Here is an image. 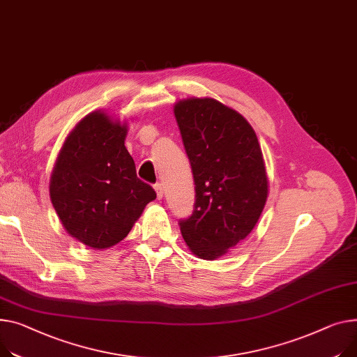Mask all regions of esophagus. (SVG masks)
Wrapping results in <instances>:
<instances>
[{
    "label": "esophagus",
    "instance_id": "1",
    "mask_svg": "<svg viewBox=\"0 0 357 357\" xmlns=\"http://www.w3.org/2000/svg\"><path fill=\"white\" fill-rule=\"evenodd\" d=\"M153 188H155V191H156L158 199H162V197H163V186H162V183H156Z\"/></svg>",
    "mask_w": 357,
    "mask_h": 357
}]
</instances>
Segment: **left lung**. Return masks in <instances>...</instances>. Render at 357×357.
Here are the masks:
<instances>
[{
  "mask_svg": "<svg viewBox=\"0 0 357 357\" xmlns=\"http://www.w3.org/2000/svg\"><path fill=\"white\" fill-rule=\"evenodd\" d=\"M195 182V209L179 222L191 252L217 259L245 240L268 197L266 162L247 119L212 98L174 106Z\"/></svg>",
  "mask_w": 357,
  "mask_h": 357,
  "instance_id": "left-lung-1",
  "label": "left lung"
}]
</instances>
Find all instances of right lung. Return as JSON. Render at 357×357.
<instances>
[{"mask_svg":"<svg viewBox=\"0 0 357 357\" xmlns=\"http://www.w3.org/2000/svg\"><path fill=\"white\" fill-rule=\"evenodd\" d=\"M126 135V121L105 110L86 114L67 135L52 172L50 199L63 228L93 250L126 238L156 198L136 175Z\"/></svg>","mask_w":357,"mask_h":357,"instance_id":"right-lung-1","label":"right lung"}]
</instances>
